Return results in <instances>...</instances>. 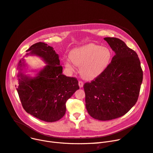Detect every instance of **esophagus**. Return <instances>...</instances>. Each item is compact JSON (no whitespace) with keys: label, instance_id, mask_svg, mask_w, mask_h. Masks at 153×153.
Wrapping results in <instances>:
<instances>
[{"label":"esophagus","instance_id":"obj_1","mask_svg":"<svg viewBox=\"0 0 153 153\" xmlns=\"http://www.w3.org/2000/svg\"><path fill=\"white\" fill-rule=\"evenodd\" d=\"M78 85H79V88H83V83L82 82V81H79V82H78Z\"/></svg>","mask_w":153,"mask_h":153}]
</instances>
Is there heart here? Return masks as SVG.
Masks as SVG:
<instances>
[{"instance_id":"b5f03b06","label":"heart","mask_w":153,"mask_h":153,"mask_svg":"<svg viewBox=\"0 0 153 153\" xmlns=\"http://www.w3.org/2000/svg\"><path fill=\"white\" fill-rule=\"evenodd\" d=\"M70 58L64 61L67 69L73 72L75 65L79 67V73L86 80H93L100 76L109 66L111 52L107 47L89 43L73 49Z\"/></svg>"}]
</instances>
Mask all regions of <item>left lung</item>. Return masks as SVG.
Instances as JSON below:
<instances>
[{"label":"left lung","mask_w":153,"mask_h":153,"mask_svg":"<svg viewBox=\"0 0 153 153\" xmlns=\"http://www.w3.org/2000/svg\"><path fill=\"white\" fill-rule=\"evenodd\" d=\"M104 40L115 55L102 74L83 86L87 111L100 121L118 118L131 110L137 100L143 75L133 50L119 39Z\"/></svg>","instance_id":"obj_1"}]
</instances>
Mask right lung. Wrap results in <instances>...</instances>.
Instances as JSON below:
<instances>
[{
  "mask_svg": "<svg viewBox=\"0 0 153 153\" xmlns=\"http://www.w3.org/2000/svg\"><path fill=\"white\" fill-rule=\"evenodd\" d=\"M26 52L25 56L40 57L46 65L33 71L35 74L32 76L25 74L28 66L25 59L19 61L17 91L22 105L27 113L40 120H59L66 112L67 101L79 89L78 82L63 75L59 55L47 43H35Z\"/></svg>",
  "mask_w": 153,
  "mask_h": 153,
  "instance_id": "obj_1",
  "label": "right lung"
}]
</instances>
